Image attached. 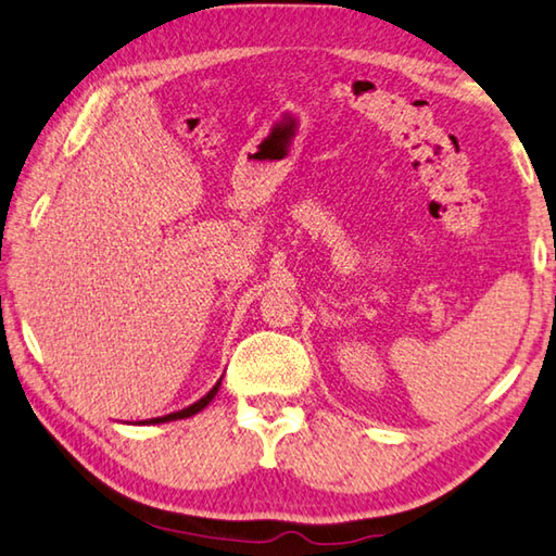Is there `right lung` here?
Returning a JSON list of instances; mask_svg holds the SVG:
<instances>
[{"instance_id":"1","label":"right lung","mask_w":556,"mask_h":556,"mask_svg":"<svg viewBox=\"0 0 556 556\" xmlns=\"http://www.w3.org/2000/svg\"><path fill=\"white\" fill-rule=\"evenodd\" d=\"M219 383H223V378H219V381L213 386V389H210L205 395H202V399L198 401V403H192V405H188V408H182V410H175V413H170V416H163V418H151V420H146V422H167V420H182V418H190V416H195V413H200L202 408H207L210 405V401L215 399L217 395V391H219Z\"/></svg>"}]
</instances>
